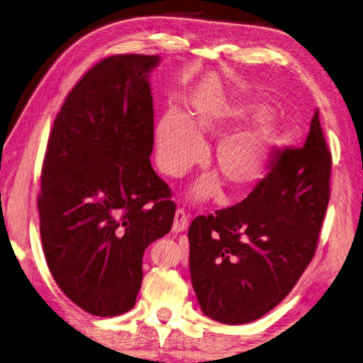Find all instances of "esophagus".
I'll return each mask as SVG.
<instances>
[{
	"instance_id": "1",
	"label": "esophagus",
	"mask_w": 363,
	"mask_h": 363,
	"mask_svg": "<svg viewBox=\"0 0 363 363\" xmlns=\"http://www.w3.org/2000/svg\"><path fill=\"white\" fill-rule=\"evenodd\" d=\"M188 223H189V216L184 210H177L175 211V219H174V225H172V230L175 233H180L184 232L188 228Z\"/></svg>"
}]
</instances>
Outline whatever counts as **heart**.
Here are the masks:
<instances>
[{
    "label": "heart",
    "instance_id": "1",
    "mask_svg": "<svg viewBox=\"0 0 363 363\" xmlns=\"http://www.w3.org/2000/svg\"><path fill=\"white\" fill-rule=\"evenodd\" d=\"M246 116V109L225 108L219 111L199 108L191 116L167 113L155 128L157 160L167 175L180 177L201 160L203 144L201 138L225 128L228 123ZM274 127L260 122L247 130L223 138L213 153L219 177L203 175L192 188V197L205 201L216 196L224 180L232 191H244L260 182L269 166L274 144Z\"/></svg>",
    "mask_w": 363,
    "mask_h": 363
}]
</instances>
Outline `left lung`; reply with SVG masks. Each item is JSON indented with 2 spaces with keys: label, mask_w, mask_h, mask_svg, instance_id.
Instances as JSON below:
<instances>
[{
  "label": "left lung",
  "mask_w": 363,
  "mask_h": 363,
  "mask_svg": "<svg viewBox=\"0 0 363 363\" xmlns=\"http://www.w3.org/2000/svg\"><path fill=\"white\" fill-rule=\"evenodd\" d=\"M268 171L242 202L189 225L191 282L202 312L219 323L262 318L312 262L332 171L318 109L306 144L276 147Z\"/></svg>",
  "instance_id": "1"
}]
</instances>
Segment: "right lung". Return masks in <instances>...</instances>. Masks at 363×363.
<instances>
[{"label":"right lung","instance_id":"1","mask_svg":"<svg viewBox=\"0 0 363 363\" xmlns=\"http://www.w3.org/2000/svg\"><path fill=\"white\" fill-rule=\"evenodd\" d=\"M158 56L114 55L89 69L51 128L37 196L55 282L84 312L133 308L150 242L172 228V191L150 164Z\"/></svg>","mask_w":363,"mask_h":363}]
</instances>
